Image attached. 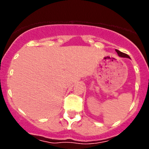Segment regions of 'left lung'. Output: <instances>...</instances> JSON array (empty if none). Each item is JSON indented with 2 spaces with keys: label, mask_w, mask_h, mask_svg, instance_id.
Here are the masks:
<instances>
[{
  "label": "left lung",
  "mask_w": 149,
  "mask_h": 149,
  "mask_svg": "<svg viewBox=\"0 0 149 149\" xmlns=\"http://www.w3.org/2000/svg\"><path fill=\"white\" fill-rule=\"evenodd\" d=\"M116 51L117 54H118V55H119L120 57H124V58H129V59H130V56H129L128 55L126 54L122 53V52L119 51V50H116Z\"/></svg>",
  "instance_id": "left-lung-1"
}]
</instances>
